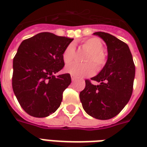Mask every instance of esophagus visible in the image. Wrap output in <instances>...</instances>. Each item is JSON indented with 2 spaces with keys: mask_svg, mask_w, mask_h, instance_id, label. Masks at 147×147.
I'll return each mask as SVG.
<instances>
[{
  "mask_svg": "<svg viewBox=\"0 0 147 147\" xmlns=\"http://www.w3.org/2000/svg\"><path fill=\"white\" fill-rule=\"evenodd\" d=\"M71 80H72V81H75V80H76V77L75 76H72V75L71 76Z\"/></svg>",
  "mask_w": 147,
  "mask_h": 147,
  "instance_id": "1",
  "label": "esophagus"
}]
</instances>
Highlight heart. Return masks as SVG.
I'll use <instances>...</instances> for the list:
<instances>
[{"label":"heart","mask_w":147,"mask_h":147,"mask_svg":"<svg viewBox=\"0 0 147 147\" xmlns=\"http://www.w3.org/2000/svg\"><path fill=\"white\" fill-rule=\"evenodd\" d=\"M82 47L89 50L85 58L87 63L80 64L74 62L65 67V71L76 77H86L91 76L97 70H101L105 65L106 57L103 53L104 45L98 38H90L82 42ZM76 56V49L72 44L68 45L64 49L62 57L65 64H69L73 61ZM96 65H94V64ZM96 67H95V66Z\"/></svg>","instance_id":"obj_1"}]
</instances>
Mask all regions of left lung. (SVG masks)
Returning <instances> with one entry per match:
<instances>
[{
    "instance_id": "1",
    "label": "left lung",
    "mask_w": 147,
    "mask_h": 147,
    "mask_svg": "<svg viewBox=\"0 0 147 147\" xmlns=\"http://www.w3.org/2000/svg\"><path fill=\"white\" fill-rule=\"evenodd\" d=\"M107 45L108 60L98 76L90 80L100 83L94 85L86 80V86L80 94L83 109L98 120H109L120 113L132 94L136 73L129 47L110 34L95 32Z\"/></svg>"
}]
</instances>
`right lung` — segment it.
Segmentation results:
<instances>
[{"label": "right lung", "instance_id": "1", "mask_svg": "<svg viewBox=\"0 0 147 147\" xmlns=\"http://www.w3.org/2000/svg\"><path fill=\"white\" fill-rule=\"evenodd\" d=\"M73 38L49 32L24 40L13 59L12 89L20 106L34 117H45L61 105L70 74H55L64 66L62 54Z\"/></svg>", "mask_w": 147, "mask_h": 147}]
</instances>
